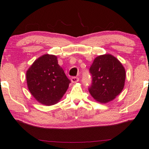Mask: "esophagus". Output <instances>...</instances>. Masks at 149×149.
Instances as JSON below:
<instances>
[{
	"label": "esophagus",
	"instance_id": "1",
	"mask_svg": "<svg viewBox=\"0 0 149 149\" xmlns=\"http://www.w3.org/2000/svg\"><path fill=\"white\" fill-rule=\"evenodd\" d=\"M79 81V78L77 77H72V78H71V82H72V83H76Z\"/></svg>",
	"mask_w": 149,
	"mask_h": 149
}]
</instances>
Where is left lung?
Here are the masks:
<instances>
[{
	"label": "left lung",
	"instance_id": "obj_1",
	"mask_svg": "<svg viewBox=\"0 0 149 149\" xmlns=\"http://www.w3.org/2000/svg\"><path fill=\"white\" fill-rule=\"evenodd\" d=\"M92 84L89 88L91 96L100 103H108L124 89L126 71L119 60L111 54L99 56L89 68Z\"/></svg>",
	"mask_w": 149,
	"mask_h": 149
}]
</instances>
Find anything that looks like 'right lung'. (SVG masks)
Returning a JSON list of instances; mask_svg holds the SVG:
<instances>
[{
  "mask_svg": "<svg viewBox=\"0 0 149 149\" xmlns=\"http://www.w3.org/2000/svg\"><path fill=\"white\" fill-rule=\"evenodd\" d=\"M29 91L39 103L54 105L67 91L70 81L54 55L44 54L35 60L26 72Z\"/></svg>",
  "mask_w": 149,
  "mask_h": 149,
  "instance_id": "add662e5",
  "label": "right lung"
}]
</instances>
